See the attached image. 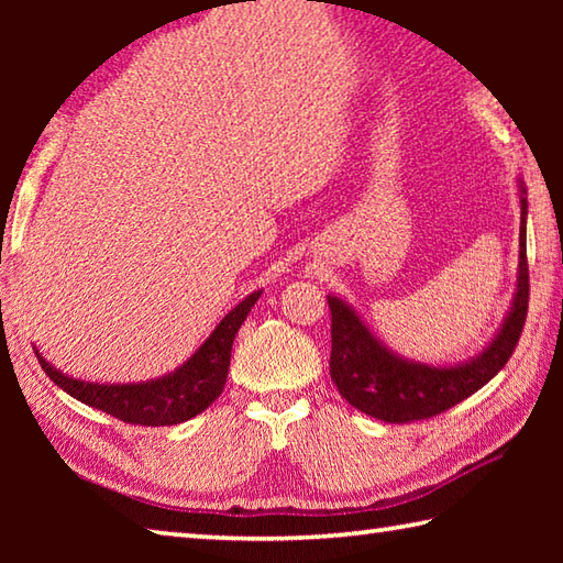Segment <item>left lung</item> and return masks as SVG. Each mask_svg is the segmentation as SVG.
I'll return each instance as SVG.
<instances>
[{
    "mask_svg": "<svg viewBox=\"0 0 563 563\" xmlns=\"http://www.w3.org/2000/svg\"><path fill=\"white\" fill-rule=\"evenodd\" d=\"M521 228L517 292L501 328L479 355L460 365H424L383 345L355 310L338 295H328L332 316L330 377L347 402L383 422L402 424L444 412L482 389L507 365L521 338L529 308L527 265V188L519 180Z\"/></svg>",
    "mask_w": 563,
    "mask_h": 563,
    "instance_id": "1",
    "label": "left lung"
}]
</instances>
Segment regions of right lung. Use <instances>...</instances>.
Here are the masks:
<instances>
[{"label":"right lung","instance_id":"add662e5","mask_svg":"<svg viewBox=\"0 0 563 563\" xmlns=\"http://www.w3.org/2000/svg\"><path fill=\"white\" fill-rule=\"evenodd\" d=\"M261 292L263 290H255L238 302L184 365L164 377L148 379V383H84V379H74L64 375L62 369H56L52 362H46L40 355V350H36V357H40V365L52 383L59 385L66 395L76 397L89 407H97L101 412L121 419V422L144 427L180 424L190 417L201 415L223 393L228 367H231L233 340L247 312L258 302Z\"/></svg>","mask_w":563,"mask_h":563}]
</instances>
